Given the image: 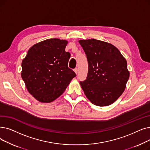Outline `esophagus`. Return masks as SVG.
<instances>
[{
	"instance_id": "obj_1",
	"label": "esophagus",
	"mask_w": 150,
	"mask_h": 150,
	"mask_svg": "<svg viewBox=\"0 0 150 150\" xmlns=\"http://www.w3.org/2000/svg\"><path fill=\"white\" fill-rule=\"evenodd\" d=\"M74 71H75L76 74H78V69H77V68H75V69H74Z\"/></svg>"
}]
</instances>
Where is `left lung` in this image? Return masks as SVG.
I'll use <instances>...</instances> for the list:
<instances>
[{
    "label": "left lung",
    "instance_id": "obj_1",
    "mask_svg": "<svg viewBox=\"0 0 150 150\" xmlns=\"http://www.w3.org/2000/svg\"><path fill=\"white\" fill-rule=\"evenodd\" d=\"M86 54L88 71L80 81L87 98L97 106H107L122 94L129 78L127 61L113 45L88 39L79 41Z\"/></svg>",
    "mask_w": 150,
    "mask_h": 150
}]
</instances>
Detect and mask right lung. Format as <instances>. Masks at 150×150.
Here are the masks:
<instances>
[{
	"label": "right lung",
	"mask_w": 150,
	"mask_h": 150,
	"mask_svg": "<svg viewBox=\"0 0 150 150\" xmlns=\"http://www.w3.org/2000/svg\"><path fill=\"white\" fill-rule=\"evenodd\" d=\"M67 44L64 40L47 39L33 45L22 61V79L38 101L54 100L76 76L68 67L70 53L65 51Z\"/></svg>",
	"instance_id": "add662e5"
}]
</instances>
